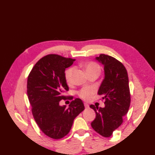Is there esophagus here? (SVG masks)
Returning a JSON list of instances; mask_svg holds the SVG:
<instances>
[{
    "instance_id": "esophagus-1",
    "label": "esophagus",
    "mask_w": 155,
    "mask_h": 155,
    "mask_svg": "<svg viewBox=\"0 0 155 155\" xmlns=\"http://www.w3.org/2000/svg\"><path fill=\"white\" fill-rule=\"evenodd\" d=\"M84 107H85V108H88V107H89V104H87V103H84Z\"/></svg>"
}]
</instances>
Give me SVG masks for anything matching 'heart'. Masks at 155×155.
Returning a JSON list of instances; mask_svg holds the SVG:
<instances>
[{"mask_svg": "<svg viewBox=\"0 0 155 155\" xmlns=\"http://www.w3.org/2000/svg\"><path fill=\"white\" fill-rule=\"evenodd\" d=\"M83 68L85 70L87 74L91 73V72H98L99 74L101 72V68H100L99 65L94 62H89L84 64ZM74 71V68L73 67H71L65 71L64 77L66 83L68 84H69L71 82L72 76V74H73ZM93 92V89H91V88L85 87L83 88L80 91H78L77 92V95L81 99L84 100H88L91 97Z\"/></svg>", "mask_w": 155, "mask_h": 155, "instance_id": "obj_1", "label": "heart"}]
</instances>
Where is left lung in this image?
Returning <instances> with one entry per match:
<instances>
[{"mask_svg": "<svg viewBox=\"0 0 155 155\" xmlns=\"http://www.w3.org/2000/svg\"><path fill=\"white\" fill-rule=\"evenodd\" d=\"M96 60L104 66L105 78L98 94L103 96L105 107H90L95 111V119L91 122L93 130L104 137H110L123 123L130 105L128 72L122 62L115 58L100 54Z\"/></svg>", "mask_w": 155, "mask_h": 155, "instance_id": "8db88e82", "label": "left lung"}]
</instances>
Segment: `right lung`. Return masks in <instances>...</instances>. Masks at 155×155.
Listing matches in <instances>:
<instances>
[{
	"label": "right lung",
	"mask_w": 155,
	"mask_h": 155,
	"mask_svg": "<svg viewBox=\"0 0 155 155\" xmlns=\"http://www.w3.org/2000/svg\"><path fill=\"white\" fill-rule=\"evenodd\" d=\"M74 59L48 54L38 60L27 78V92L35 122L43 133L53 139H60L71 130L74 118L84 110L81 99L76 98L68 107L60 106L68 91L64 72ZM72 99L73 97H69Z\"/></svg>",
	"instance_id": "right-lung-1"
}]
</instances>
